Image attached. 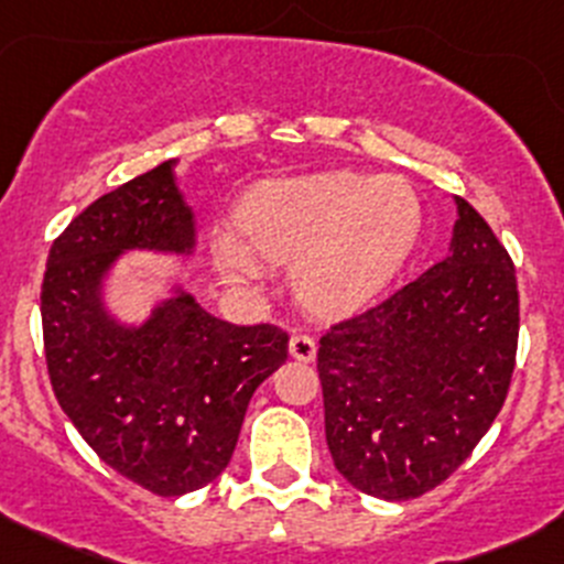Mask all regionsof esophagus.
Segmentation results:
<instances>
[{
    "mask_svg": "<svg viewBox=\"0 0 564 564\" xmlns=\"http://www.w3.org/2000/svg\"><path fill=\"white\" fill-rule=\"evenodd\" d=\"M315 352H317V345L310 334L290 336V356H293L295 361H301V364L315 361Z\"/></svg>",
    "mask_w": 564,
    "mask_h": 564,
    "instance_id": "esophagus-1",
    "label": "esophagus"
}]
</instances>
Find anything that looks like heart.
<instances>
[{
	"label": "heart",
	"instance_id": "obj_1",
	"mask_svg": "<svg viewBox=\"0 0 564 564\" xmlns=\"http://www.w3.org/2000/svg\"><path fill=\"white\" fill-rule=\"evenodd\" d=\"M423 208L402 176L334 171L265 182L239 212V239L217 236L214 260L230 280H258L263 260H301L304 293L323 306L371 299L404 265Z\"/></svg>",
	"mask_w": 564,
	"mask_h": 564
}]
</instances>
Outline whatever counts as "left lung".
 <instances>
[{
  "label": "left lung",
  "mask_w": 564,
  "mask_h": 564,
  "mask_svg": "<svg viewBox=\"0 0 564 564\" xmlns=\"http://www.w3.org/2000/svg\"><path fill=\"white\" fill-rule=\"evenodd\" d=\"M451 254L330 325L317 350L325 440L358 491L421 497L473 454L508 397L519 284L495 230L456 197Z\"/></svg>",
  "instance_id": "8db88e82"
}]
</instances>
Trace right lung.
<instances>
[{"mask_svg":"<svg viewBox=\"0 0 564 564\" xmlns=\"http://www.w3.org/2000/svg\"><path fill=\"white\" fill-rule=\"evenodd\" d=\"M176 162L80 212L51 247L40 290L59 408L108 467L160 497L200 489L228 467L254 388L288 358L282 328L219 321L182 284L141 325L108 312L106 280L121 254H193Z\"/></svg>","mask_w":564,"mask_h":564,"instance_id":"1","label":"right lung"}]
</instances>
